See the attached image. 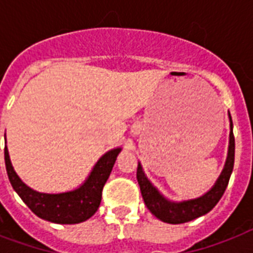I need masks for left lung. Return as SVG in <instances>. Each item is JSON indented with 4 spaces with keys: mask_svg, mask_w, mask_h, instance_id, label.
I'll list each match as a JSON object with an SVG mask.
<instances>
[{
    "mask_svg": "<svg viewBox=\"0 0 253 253\" xmlns=\"http://www.w3.org/2000/svg\"><path fill=\"white\" fill-rule=\"evenodd\" d=\"M228 119H230V139H228L226 163H224V167L219 177L216 178L215 184L202 196L184 201L168 200L148 180V177L146 176V173L143 170L142 164L138 163L136 178H138L139 186H140L143 200H144L147 209L158 219L170 224L185 223V222H190V220L208 214L218 204V201L220 200V197L223 196L224 190L227 188L228 180H230L232 169H234V160H235V139H234V134H232V119L230 113H228Z\"/></svg>",
    "mask_w": 253,
    "mask_h": 253,
    "instance_id": "left-lung-1",
    "label": "left lung"
}]
</instances>
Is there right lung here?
I'll return each mask as SVG.
<instances>
[{
  "label": "right lung",
  "mask_w": 253,
  "mask_h": 253,
  "mask_svg": "<svg viewBox=\"0 0 253 253\" xmlns=\"http://www.w3.org/2000/svg\"><path fill=\"white\" fill-rule=\"evenodd\" d=\"M121 151L122 147H117L103 154L84 182L69 192L42 193L27 186L14 170L5 146L6 172L14 190L35 215L52 223L76 224L89 219L98 210L103 185L110 176Z\"/></svg>",
  "instance_id": "add662e5"
}]
</instances>
